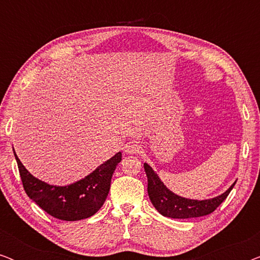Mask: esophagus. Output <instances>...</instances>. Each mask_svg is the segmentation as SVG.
Here are the masks:
<instances>
[{"instance_id": "obj_1", "label": "esophagus", "mask_w": 260, "mask_h": 260, "mask_svg": "<svg viewBox=\"0 0 260 260\" xmlns=\"http://www.w3.org/2000/svg\"><path fill=\"white\" fill-rule=\"evenodd\" d=\"M141 150V147L140 144L135 143V142H130L129 144L125 145V152L129 155H135V154H138Z\"/></svg>"}]
</instances>
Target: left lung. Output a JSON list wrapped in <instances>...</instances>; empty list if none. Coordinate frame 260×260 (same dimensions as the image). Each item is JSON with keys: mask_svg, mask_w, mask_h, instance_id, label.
Segmentation results:
<instances>
[{"mask_svg": "<svg viewBox=\"0 0 260 260\" xmlns=\"http://www.w3.org/2000/svg\"><path fill=\"white\" fill-rule=\"evenodd\" d=\"M144 170L148 177V195L151 204L157 209L159 214L173 219L199 218V216L211 214L221 205L237 182L236 181L225 193L219 197L207 200H193V199L180 197L169 190L148 163H144Z\"/></svg>", "mask_w": 260, "mask_h": 260, "instance_id": "left-lung-1", "label": "left lung"}]
</instances>
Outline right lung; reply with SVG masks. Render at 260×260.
Instances as JSON below:
<instances>
[{"mask_svg": "<svg viewBox=\"0 0 260 260\" xmlns=\"http://www.w3.org/2000/svg\"><path fill=\"white\" fill-rule=\"evenodd\" d=\"M14 155L28 197L49 215L65 221L90 218L101 209L109 194L112 174L122 161L119 151L84 179L67 186H53L31 175L15 151Z\"/></svg>", "mask_w": 260, "mask_h": 260, "instance_id": "1", "label": "right lung"}]
</instances>
